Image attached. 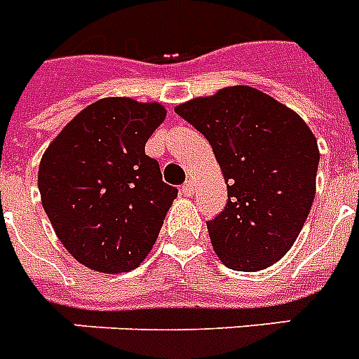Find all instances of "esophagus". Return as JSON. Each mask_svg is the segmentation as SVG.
Listing matches in <instances>:
<instances>
[{
	"mask_svg": "<svg viewBox=\"0 0 359 359\" xmlns=\"http://www.w3.org/2000/svg\"><path fill=\"white\" fill-rule=\"evenodd\" d=\"M182 194L188 195V197H191V195L195 194V182H194V180H186L184 184H182Z\"/></svg>",
	"mask_w": 359,
	"mask_h": 359,
	"instance_id": "34e87169",
	"label": "esophagus"
}]
</instances>
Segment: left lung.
<instances>
[{
    "mask_svg": "<svg viewBox=\"0 0 359 359\" xmlns=\"http://www.w3.org/2000/svg\"><path fill=\"white\" fill-rule=\"evenodd\" d=\"M175 112L205 134L226 180L225 210L206 223L217 258L247 273L280 260L316 197L319 145L310 127L245 84L189 99Z\"/></svg>",
    "mask_w": 359,
    "mask_h": 359,
    "instance_id": "left-lung-1",
    "label": "left lung"
}]
</instances>
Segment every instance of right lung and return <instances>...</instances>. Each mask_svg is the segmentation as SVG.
I'll return each mask as SVG.
<instances>
[{"label":"right lung","mask_w":359,"mask_h":359,"mask_svg":"<svg viewBox=\"0 0 359 359\" xmlns=\"http://www.w3.org/2000/svg\"><path fill=\"white\" fill-rule=\"evenodd\" d=\"M160 103L103 97L55 136L38 168L42 206L75 260L99 273H127L153 249L177 188L145 154L165 119Z\"/></svg>","instance_id":"obj_1"}]
</instances>
